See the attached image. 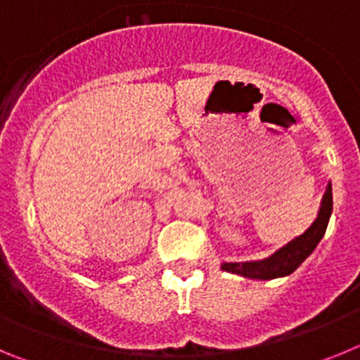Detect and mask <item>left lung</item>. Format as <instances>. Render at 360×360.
<instances>
[{
	"label": "left lung",
	"mask_w": 360,
	"mask_h": 360,
	"mask_svg": "<svg viewBox=\"0 0 360 360\" xmlns=\"http://www.w3.org/2000/svg\"><path fill=\"white\" fill-rule=\"evenodd\" d=\"M333 209V198H332V184H328L326 193L321 202L319 214H317L316 221L301 234V236L294 238L290 243L269 256L262 262H247V263H224L221 269L232 272V274L243 276L249 279H276L290 276L301 263L316 250L317 243L323 240L326 227H328L330 216H332Z\"/></svg>",
	"instance_id": "obj_1"
}]
</instances>
